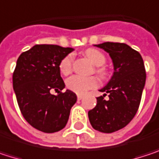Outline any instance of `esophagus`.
<instances>
[{
  "label": "esophagus",
  "instance_id": "1",
  "mask_svg": "<svg viewBox=\"0 0 159 159\" xmlns=\"http://www.w3.org/2000/svg\"><path fill=\"white\" fill-rule=\"evenodd\" d=\"M83 98H84V96H83V95H77V99H78V100H81Z\"/></svg>",
  "mask_w": 159,
  "mask_h": 159
}]
</instances>
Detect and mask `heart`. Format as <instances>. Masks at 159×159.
Here are the masks:
<instances>
[{"label":"heart","mask_w":159,"mask_h":159,"mask_svg":"<svg viewBox=\"0 0 159 159\" xmlns=\"http://www.w3.org/2000/svg\"><path fill=\"white\" fill-rule=\"evenodd\" d=\"M84 54L94 65L98 66L96 69L97 73L101 77H105L107 75V72L104 68L100 67V66L104 65L106 62L105 55L101 51L95 49V48H88L84 52ZM59 69H60V72L61 73V75H70L73 71V56L68 55V56L64 57L59 64ZM98 85V80L97 77H94V76L83 77V76L75 75V76L70 77L66 81L67 88L76 94H80V95L86 93L88 90L93 89V88L97 87Z\"/></svg>","instance_id":"1"}]
</instances>
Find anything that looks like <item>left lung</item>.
Here are the masks:
<instances>
[{
	"mask_svg": "<svg viewBox=\"0 0 159 159\" xmlns=\"http://www.w3.org/2000/svg\"><path fill=\"white\" fill-rule=\"evenodd\" d=\"M111 56L114 73L101 88L103 96L97 98L96 107L88 111L92 127L111 134L125 127L138 111L145 84V69L141 54L124 43L104 42L95 45ZM109 94V99L104 98Z\"/></svg>",
	"mask_w": 159,
	"mask_h": 159,
	"instance_id": "8db88e82",
	"label": "left lung"
}]
</instances>
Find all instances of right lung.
I'll return each mask as SVG.
<instances>
[{
  "label": "right lung",
  "mask_w": 159,
  "mask_h": 159,
  "mask_svg": "<svg viewBox=\"0 0 159 159\" xmlns=\"http://www.w3.org/2000/svg\"><path fill=\"white\" fill-rule=\"evenodd\" d=\"M74 48L58 45H35L23 52L13 75V86L17 103L25 120L43 133L63 129L68 121L76 95L66 90L59 64ZM55 90L58 95L50 92Z\"/></svg>",
  "instance_id": "obj_1"
}]
</instances>
